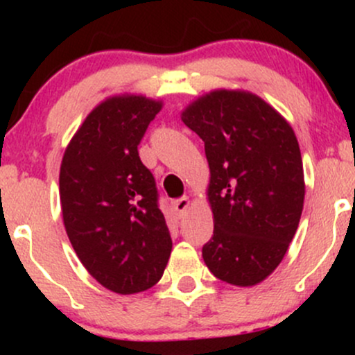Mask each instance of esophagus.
<instances>
[{
	"label": "esophagus",
	"instance_id": "34e87169",
	"mask_svg": "<svg viewBox=\"0 0 355 355\" xmlns=\"http://www.w3.org/2000/svg\"><path fill=\"white\" fill-rule=\"evenodd\" d=\"M189 207H190V200L187 197H182V198H178V200L173 202V209L178 215L185 214V210L189 209Z\"/></svg>",
	"mask_w": 355,
	"mask_h": 355
}]
</instances>
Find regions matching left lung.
I'll return each mask as SVG.
<instances>
[{
  "label": "left lung",
  "mask_w": 355,
  "mask_h": 355,
  "mask_svg": "<svg viewBox=\"0 0 355 355\" xmlns=\"http://www.w3.org/2000/svg\"><path fill=\"white\" fill-rule=\"evenodd\" d=\"M180 116L205 144L210 168L214 237L202 248L203 262L227 284H260L282 262L304 209V166L294 130L245 89H211Z\"/></svg>",
  "instance_id": "obj_1"
}]
</instances>
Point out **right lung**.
Here are the masks:
<instances>
[{
    "label": "right lung",
    "instance_id": "right-lung-1",
    "mask_svg": "<svg viewBox=\"0 0 355 355\" xmlns=\"http://www.w3.org/2000/svg\"><path fill=\"white\" fill-rule=\"evenodd\" d=\"M162 107V100L133 93L108 96L88 113L61 160L68 239L88 274L115 294L153 287L172 252L155 178L138 157Z\"/></svg>",
    "mask_w": 355,
    "mask_h": 355
}]
</instances>
